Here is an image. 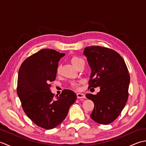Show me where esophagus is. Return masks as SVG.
<instances>
[{
    "label": "esophagus",
    "mask_w": 146,
    "mask_h": 146,
    "mask_svg": "<svg viewBox=\"0 0 146 146\" xmlns=\"http://www.w3.org/2000/svg\"><path fill=\"white\" fill-rule=\"evenodd\" d=\"M77 95V98H85V95L83 94H81V93H78L76 94Z\"/></svg>",
    "instance_id": "1"
}]
</instances>
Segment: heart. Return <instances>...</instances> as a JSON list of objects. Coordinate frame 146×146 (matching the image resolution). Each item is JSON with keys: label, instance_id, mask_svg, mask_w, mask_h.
Returning <instances> with one entry per match:
<instances>
[{"label": "heart", "instance_id": "1", "mask_svg": "<svg viewBox=\"0 0 146 146\" xmlns=\"http://www.w3.org/2000/svg\"><path fill=\"white\" fill-rule=\"evenodd\" d=\"M71 63L72 64L75 66L76 68L78 67V65H80L81 63H85L84 60H83L82 58H80L79 57H77V56H74L72 58H71ZM61 72V66L59 65V66L57 67V69H56V73L58 74H60ZM71 86H73V87L75 88L76 89H78L80 88V85L78 83H76V82H72L71 83Z\"/></svg>", "mask_w": 146, "mask_h": 146}]
</instances>
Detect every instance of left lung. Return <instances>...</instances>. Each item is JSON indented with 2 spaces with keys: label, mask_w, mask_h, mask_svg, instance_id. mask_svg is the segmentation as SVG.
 <instances>
[{
  "label": "left lung",
  "mask_w": 146,
  "mask_h": 146,
  "mask_svg": "<svg viewBox=\"0 0 146 146\" xmlns=\"http://www.w3.org/2000/svg\"><path fill=\"white\" fill-rule=\"evenodd\" d=\"M92 73L88 88L100 86L97 94H86L94 103L90 115L100 124H109L119 117L129 96L130 76L123 59L112 49L98 46L85 48Z\"/></svg>",
  "instance_id": "8db88e82"
}]
</instances>
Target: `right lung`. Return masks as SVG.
I'll return each instance as SVG.
<instances>
[{
	"label": "right lung",
	"instance_id": "right-lung-1",
	"mask_svg": "<svg viewBox=\"0 0 146 146\" xmlns=\"http://www.w3.org/2000/svg\"><path fill=\"white\" fill-rule=\"evenodd\" d=\"M64 55L42 49L24 60L19 70L17 94L22 107L33 122L45 129L63 122L76 99L70 90H64L56 98L50 90L49 83L55 80L58 62Z\"/></svg>",
	"mask_w": 146,
	"mask_h": 146
}]
</instances>
